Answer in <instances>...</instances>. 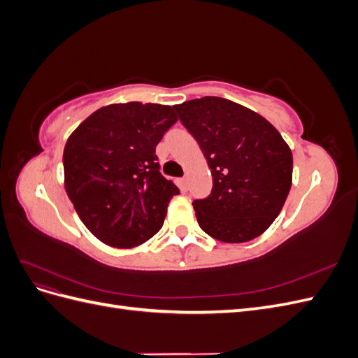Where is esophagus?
Returning a JSON list of instances; mask_svg holds the SVG:
<instances>
[{
	"mask_svg": "<svg viewBox=\"0 0 358 358\" xmlns=\"http://www.w3.org/2000/svg\"><path fill=\"white\" fill-rule=\"evenodd\" d=\"M179 185H180V189L185 192L188 189V182H187V178H180L179 179Z\"/></svg>",
	"mask_w": 358,
	"mask_h": 358,
	"instance_id": "obj_1",
	"label": "esophagus"
}]
</instances>
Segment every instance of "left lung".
Here are the masks:
<instances>
[{
	"mask_svg": "<svg viewBox=\"0 0 358 358\" xmlns=\"http://www.w3.org/2000/svg\"><path fill=\"white\" fill-rule=\"evenodd\" d=\"M208 159L213 187L192 206L200 229L225 243L252 241L287 200L292 155L263 116L220 96L173 106Z\"/></svg>",
	"mask_w": 358,
	"mask_h": 358,
	"instance_id": "1",
	"label": "left lung"
}]
</instances>
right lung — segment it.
Here are the masks:
<instances>
[{"label": "right lung", "instance_id": "obj_1", "mask_svg": "<svg viewBox=\"0 0 358 358\" xmlns=\"http://www.w3.org/2000/svg\"><path fill=\"white\" fill-rule=\"evenodd\" d=\"M176 121L170 106L112 104L70 136L62 157L66 191L96 239L133 248L159 231L179 188L161 175L155 148Z\"/></svg>", "mask_w": 358, "mask_h": 358}]
</instances>
